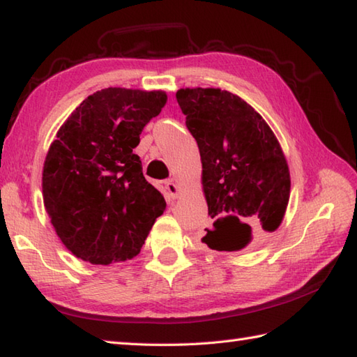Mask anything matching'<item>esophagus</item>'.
I'll list each match as a JSON object with an SVG mask.
<instances>
[{"instance_id":"34e87169","label":"esophagus","mask_w":357,"mask_h":357,"mask_svg":"<svg viewBox=\"0 0 357 357\" xmlns=\"http://www.w3.org/2000/svg\"><path fill=\"white\" fill-rule=\"evenodd\" d=\"M165 188H167V192H169V195L172 196V198H178V196L181 195V187L176 183H174L173 179L167 181Z\"/></svg>"}]
</instances>
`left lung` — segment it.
<instances>
[{
    "mask_svg": "<svg viewBox=\"0 0 357 357\" xmlns=\"http://www.w3.org/2000/svg\"><path fill=\"white\" fill-rule=\"evenodd\" d=\"M176 100L198 142L210 227L201 239L218 252H241L282 224L290 170L270 126L227 90L179 89Z\"/></svg>",
    "mask_w": 357,
    "mask_h": 357,
    "instance_id": "obj_1",
    "label": "left lung"
}]
</instances>
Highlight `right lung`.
I'll return each instance as SVG.
<instances>
[{"label":"right lung","instance_id":"add662e5","mask_svg":"<svg viewBox=\"0 0 357 357\" xmlns=\"http://www.w3.org/2000/svg\"><path fill=\"white\" fill-rule=\"evenodd\" d=\"M165 102L162 90L107 87L56 132L43 167V199L58 238L79 259H132L164 213V196L144 178L133 149Z\"/></svg>","mask_w":357,"mask_h":357}]
</instances>
